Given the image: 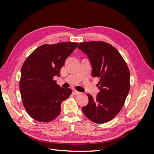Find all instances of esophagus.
Wrapping results in <instances>:
<instances>
[{
    "label": "esophagus",
    "mask_w": 154,
    "mask_h": 154,
    "mask_svg": "<svg viewBox=\"0 0 154 154\" xmlns=\"http://www.w3.org/2000/svg\"><path fill=\"white\" fill-rule=\"evenodd\" d=\"M72 93H73V94H74V95H78V94H81V92L76 91L75 89H73V90H72Z\"/></svg>",
    "instance_id": "34e87169"
}]
</instances>
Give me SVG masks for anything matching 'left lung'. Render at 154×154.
<instances>
[{
	"label": "left lung",
	"mask_w": 154,
	"mask_h": 154,
	"mask_svg": "<svg viewBox=\"0 0 154 154\" xmlns=\"http://www.w3.org/2000/svg\"><path fill=\"white\" fill-rule=\"evenodd\" d=\"M78 48L87 54L92 76L100 78L96 98L88 94V103L82 107L86 117L96 123L112 119L125 103L130 90V71L118 51L103 42H85Z\"/></svg>",
	"instance_id": "left-lung-1"
}]
</instances>
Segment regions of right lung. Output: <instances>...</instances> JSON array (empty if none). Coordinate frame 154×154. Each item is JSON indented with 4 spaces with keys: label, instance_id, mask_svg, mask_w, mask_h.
<instances>
[{
    "label": "right lung",
    "instance_id": "right-lung-1",
    "mask_svg": "<svg viewBox=\"0 0 154 154\" xmlns=\"http://www.w3.org/2000/svg\"><path fill=\"white\" fill-rule=\"evenodd\" d=\"M75 42L44 44L36 48L26 60L21 69L19 83L22 103L32 118L49 122L58 117L62 101L71 94L53 80L78 46Z\"/></svg>",
    "mask_w": 154,
    "mask_h": 154
}]
</instances>
